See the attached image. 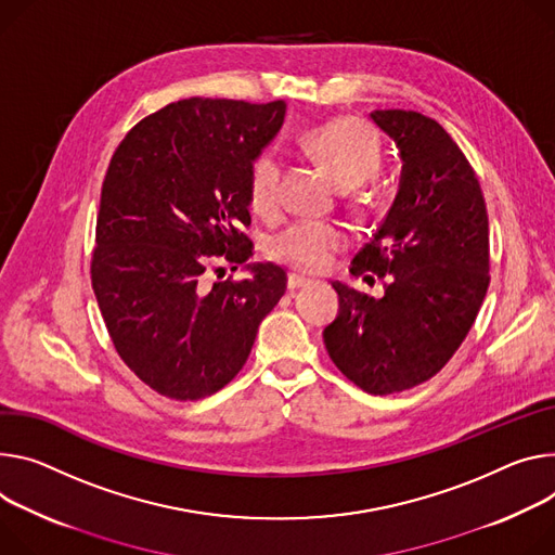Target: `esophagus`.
Wrapping results in <instances>:
<instances>
[{
	"mask_svg": "<svg viewBox=\"0 0 555 555\" xmlns=\"http://www.w3.org/2000/svg\"><path fill=\"white\" fill-rule=\"evenodd\" d=\"M306 285H310V279H304L298 274L287 276V289H298V287H306Z\"/></svg>",
	"mask_w": 555,
	"mask_h": 555,
	"instance_id": "esophagus-1",
	"label": "esophagus"
}]
</instances>
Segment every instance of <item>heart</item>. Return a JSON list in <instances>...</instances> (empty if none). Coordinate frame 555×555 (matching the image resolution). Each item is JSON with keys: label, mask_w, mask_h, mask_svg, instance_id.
Listing matches in <instances>:
<instances>
[{"label": "heart", "mask_w": 555, "mask_h": 555, "mask_svg": "<svg viewBox=\"0 0 555 555\" xmlns=\"http://www.w3.org/2000/svg\"><path fill=\"white\" fill-rule=\"evenodd\" d=\"M298 147L321 166L338 185L349 188L354 206H367L372 196L354 185L372 179L383 162L376 132L361 119L336 117L306 128L298 134ZM247 201L255 215L272 219L281 201V164L272 153H261L247 170ZM349 236L340 223L298 221L279 232L270 243L274 261L304 274H321L332 268L347 247Z\"/></svg>", "instance_id": "obj_1"}]
</instances>
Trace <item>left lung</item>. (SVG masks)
Here are the masks:
<instances>
[{
  "instance_id": "8db88e82",
  "label": "left lung",
  "mask_w": 555,
  "mask_h": 555,
  "mask_svg": "<svg viewBox=\"0 0 555 555\" xmlns=\"http://www.w3.org/2000/svg\"><path fill=\"white\" fill-rule=\"evenodd\" d=\"M372 119L396 141L402 175L351 274L387 279L385 296L332 283L340 312L323 340L351 383L387 396L436 376L469 334L489 287V219L472 164L438 121L414 111Z\"/></svg>"
}]
</instances>
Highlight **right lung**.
Returning a JSON list of instances; mask_svg holds the SVG:
<instances>
[{
	"label": "right lung",
	"mask_w": 555,
	"mask_h": 555,
	"mask_svg": "<svg viewBox=\"0 0 555 555\" xmlns=\"http://www.w3.org/2000/svg\"><path fill=\"white\" fill-rule=\"evenodd\" d=\"M285 108L281 99H181L130 128L111 159L92 289L117 354L162 396L198 400L225 387L285 294L272 263L241 281L206 279L251 257L247 170Z\"/></svg>",
	"instance_id": "add662e5"
}]
</instances>
